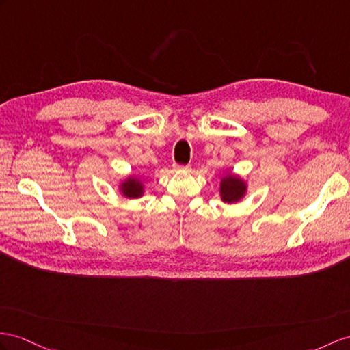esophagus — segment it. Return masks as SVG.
<instances>
[{"label":"esophagus","instance_id":"34e87169","mask_svg":"<svg viewBox=\"0 0 350 350\" xmlns=\"http://www.w3.org/2000/svg\"><path fill=\"white\" fill-rule=\"evenodd\" d=\"M174 170H175V172H190L191 167H190V166H178V165H174Z\"/></svg>","mask_w":350,"mask_h":350}]
</instances>
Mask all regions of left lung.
Wrapping results in <instances>:
<instances>
[{
	"label": "left lung",
	"mask_w": 350,
	"mask_h": 350,
	"mask_svg": "<svg viewBox=\"0 0 350 350\" xmlns=\"http://www.w3.org/2000/svg\"><path fill=\"white\" fill-rule=\"evenodd\" d=\"M219 198L221 202L233 204L241 202L248 194V183L241 175L234 174L232 169H226L219 178Z\"/></svg>",
	"instance_id": "1"
}]
</instances>
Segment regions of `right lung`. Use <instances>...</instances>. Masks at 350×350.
I'll return each instance as SVG.
<instances>
[{
    "label": "right lung",
    "mask_w": 350,
    "mask_h": 350,
    "mask_svg": "<svg viewBox=\"0 0 350 350\" xmlns=\"http://www.w3.org/2000/svg\"><path fill=\"white\" fill-rule=\"evenodd\" d=\"M118 193L126 199H139L146 194V178L138 175H127L117 185Z\"/></svg>",
    "instance_id": "right-lung-1"
}]
</instances>
